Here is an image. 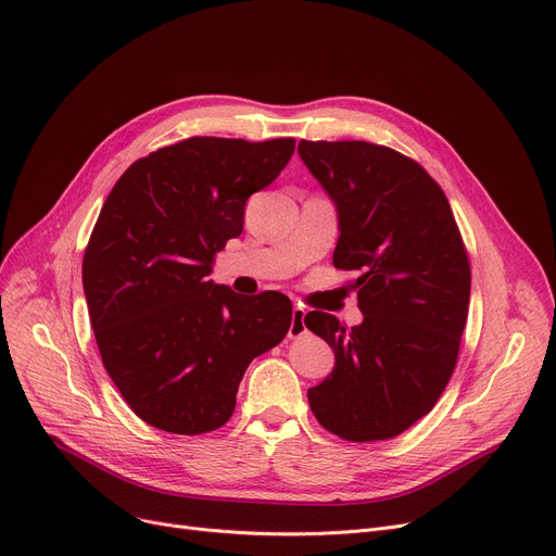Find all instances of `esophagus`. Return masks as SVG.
<instances>
[{"instance_id":"obj_1","label":"esophagus","mask_w":556,"mask_h":556,"mask_svg":"<svg viewBox=\"0 0 556 556\" xmlns=\"http://www.w3.org/2000/svg\"><path fill=\"white\" fill-rule=\"evenodd\" d=\"M306 311L302 306L292 308V319H290V328H288V338H302L306 332V324H304Z\"/></svg>"}]
</instances>
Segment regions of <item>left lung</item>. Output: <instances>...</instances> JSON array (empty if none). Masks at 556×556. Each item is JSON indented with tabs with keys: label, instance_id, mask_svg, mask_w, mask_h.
Instances as JSON below:
<instances>
[{
	"label": "left lung",
	"instance_id": "8db88e82",
	"mask_svg": "<svg viewBox=\"0 0 556 556\" xmlns=\"http://www.w3.org/2000/svg\"><path fill=\"white\" fill-rule=\"evenodd\" d=\"M298 152L338 207L332 266L351 283L357 326L313 311L304 324L336 351L308 389L324 429L351 442L387 440L427 416L445 391L467 321L469 258L440 185L412 159L364 140H302Z\"/></svg>",
	"mask_w": 556,
	"mask_h": 556
}]
</instances>
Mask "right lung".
Instances as JSON below:
<instances>
[{
  "mask_svg": "<svg viewBox=\"0 0 556 556\" xmlns=\"http://www.w3.org/2000/svg\"><path fill=\"white\" fill-rule=\"evenodd\" d=\"M292 152L294 138L194 136L136 161L109 192L83 286L106 374L147 425L180 435L224 427L248 364L286 338V294L245 300L207 275L241 235L245 201Z\"/></svg>",
  "mask_w": 556,
  "mask_h": 556,
  "instance_id": "add662e5",
  "label": "right lung"
}]
</instances>
